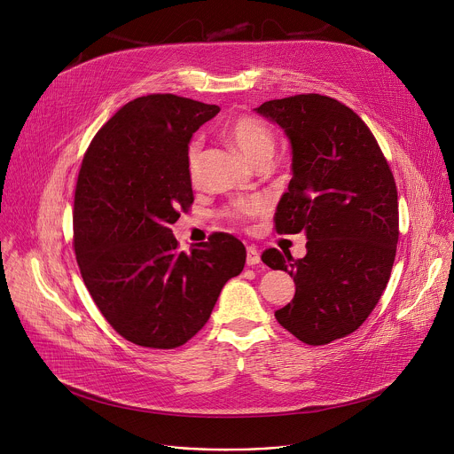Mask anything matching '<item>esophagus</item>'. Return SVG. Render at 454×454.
Returning <instances> with one entry per match:
<instances>
[{
	"label": "esophagus",
	"mask_w": 454,
	"mask_h": 454,
	"mask_svg": "<svg viewBox=\"0 0 454 454\" xmlns=\"http://www.w3.org/2000/svg\"><path fill=\"white\" fill-rule=\"evenodd\" d=\"M246 264L247 266H256L261 264V253H258V249L254 246H249L246 249Z\"/></svg>",
	"instance_id": "esophagus-1"
}]
</instances>
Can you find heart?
I'll list each match as a JSON object with an SVG mask.
<instances>
[{
  "mask_svg": "<svg viewBox=\"0 0 454 454\" xmlns=\"http://www.w3.org/2000/svg\"><path fill=\"white\" fill-rule=\"evenodd\" d=\"M230 140L235 149L254 167L273 158L275 153V138L270 129L254 118H239L230 125ZM201 160V142H192L188 147V170L196 174ZM266 210V203L262 200H253L246 203H239L230 212L231 219L246 221L254 215H261Z\"/></svg>",
  "mask_w": 454,
  "mask_h": 454,
  "instance_id": "obj_1",
  "label": "heart"
}]
</instances>
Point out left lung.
<instances>
[{"label": "left lung", "instance_id": "left-lung-1", "mask_svg": "<svg viewBox=\"0 0 454 454\" xmlns=\"http://www.w3.org/2000/svg\"><path fill=\"white\" fill-rule=\"evenodd\" d=\"M282 127L293 179L277 207V231L307 237L303 258L271 247L262 262L287 271L296 293L275 312L307 345L357 331L390 280L399 239L397 186L373 135L345 104L316 93L254 109Z\"/></svg>", "mask_w": 454, "mask_h": 454}]
</instances>
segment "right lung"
<instances>
[{"mask_svg":"<svg viewBox=\"0 0 454 454\" xmlns=\"http://www.w3.org/2000/svg\"><path fill=\"white\" fill-rule=\"evenodd\" d=\"M219 106L147 95L120 107L93 138L79 172L75 254L111 327L140 347L176 348L208 321L240 275L244 244L215 233L190 253L170 224L193 201L188 144Z\"/></svg>","mask_w":454,"mask_h":454,"instance_id":"add662e5","label":"right lung"}]
</instances>
